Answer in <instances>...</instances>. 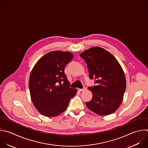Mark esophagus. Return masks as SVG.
<instances>
[{
	"instance_id": "34e87169",
	"label": "esophagus",
	"mask_w": 148,
	"mask_h": 148,
	"mask_svg": "<svg viewBox=\"0 0 148 148\" xmlns=\"http://www.w3.org/2000/svg\"><path fill=\"white\" fill-rule=\"evenodd\" d=\"M86 90V88L84 87V88H82V89H79V91H85Z\"/></svg>"
}]
</instances>
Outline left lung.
<instances>
[{
    "instance_id": "obj_1",
    "label": "left lung",
    "mask_w": 148,
    "mask_h": 148,
    "mask_svg": "<svg viewBox=\"0 0 148 148\" xmlns=\"http://www.w3.org/2000/svg\"><path fill=\"white\" fill-rule=\"evenodd\" d=\"M80 56L87 64L90 79H97V86L88 88L92 98L86 106L100 116L114 113L122 102L126 87L121 65L112 54L99 47L86 50Z\"/></svg>"
}]
</instances>
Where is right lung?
I'll return each instance as SVG.
<instances>
[{"instance_id": "right-lung-1", "label": "right lung", "mask_w": 148, "mask_h": 148, "mask_svg": "<svg viewBox=\"0 0 148 148\" xmlns=\"http://www.w3.org/2000/svg\"><path fill=\"white\" fill-rule=\"evenodd\" d=\"M68 51H51L40 58L30 75L29 88L35 107L43 116L54 117L64 112L77 92L70 88L65 66L73 58Z\"/></svg>"}]
</instances>
